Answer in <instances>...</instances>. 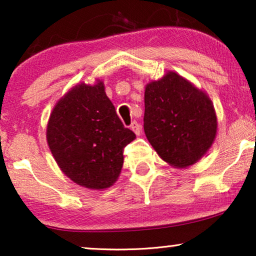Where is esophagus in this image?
Here are the masks:
<instances>
[{
  "label": "esophagus",
  "instance_id": "esophagus-1",
  "mask_svg": "<svg viewBox=\"0 0 256 256\" xmlns=\"http://www.w3.org/2000/svg\"><path fill=\"white\" fill-rule=\"evenodd\" d=\"M130 129L135 132L136 135H140V132H141V126H140V124H138V121H132V122Z\"/></svg>",
  "mask_w": 256,
  "mask_h": 256
}]
</instances>
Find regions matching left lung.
Returning <instances> with one entry per match:
<instances>
[{
  "instance_id": "8db88e82",
  "label": "left lung",
  "mask_w": 256,
  "mask_h": 256,
  "mask_svg": "<svg viewBox=\"0 0 256 256\" xmlns=\"http://www.w3.org/2000/svg\"><path fill=\"white\" fill-rule=\"evenodd\" d=\"M144 107L146 138L171 166H192L214 141L216 116L211 100L177 73L146 85Z\"/></svg>"
}]
</instances>
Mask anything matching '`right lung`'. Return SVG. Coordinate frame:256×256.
Here are the masks:
<instances>
[{"mask_svg":"<svg viewBox=\"0 0 256 256\" xmlns=\"http://www.w3.org/2000/svg\"><path fill=\"white\" fill-rule=\"evenodd\" d=\"M56 162L66 176L87 188H110L124 164V149L136 136L118 118L102 82L80 84L52 110L46 130Z\"/></svg>","mask_w":256,"mask_h":256,"instance_id":"obj_1","label":"right lung"}]
</instances>
